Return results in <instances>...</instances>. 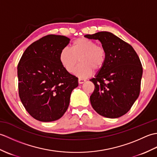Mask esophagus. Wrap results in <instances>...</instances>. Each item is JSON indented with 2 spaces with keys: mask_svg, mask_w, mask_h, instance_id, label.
Segmentation results:
<instances>
[{
  "mask_svg": "<svg viewBox=\"0 0 157 157\" xmlns=\"http://www.w3.org/2000/svg\"><path fill=\"white\" fill-rule=\"evenodd\" d=\"M85 82H86V79H82V78L78 79V82L79 84H83V83H84Z\"/></svg>",
  "mask_w": 157,
  "mask_h": 157,
  "instance_id": "esophagus-1",
  "label": "esophagus"
}]
</instances>
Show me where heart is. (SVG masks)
Wrapping results in <instances>:
<instances>
[{
	"instance_id": "obj_1",
	"label": "heart",
	"mask_w": 157,
	"mask_h": 157,
	"mask_svg": "<svg viewBox=\"0 0 157 157\" xmlns=\"http://www.w3.org/2000/svg\"><path fill=\"white\" fill-rule=\"evenodd\" d=\"M106 60L104 48L92 40L79 38L72 42L71 48H63L59 54V61L67 71L71 73L78 64H80L74 71V74L79 78H87L92 73V69H101Z\"/></svg>"
}]
</instances>
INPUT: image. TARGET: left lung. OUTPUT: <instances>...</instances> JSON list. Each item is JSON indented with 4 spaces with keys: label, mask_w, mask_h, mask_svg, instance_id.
<instances>
[{
    "label": "left lung",
    "mask_w": 157,
    "mask_h": 157,
    "mask_svg": "<svg viewBox=\"0 0 157 157\" xmlns=\"http://www.w3.org/2000/svg\"><path fill=\"white\" fill-rule=\"evenodd\" d=\"M84 37L98 40L106 52L104 65L90 79L95 86L90 98L92 106L103 117L118 118L129 111L139 96L143 72L140 60L131 45L111 32Z\"/></svg>",
    "instance_id": "8db88e82"
}]
</instances>
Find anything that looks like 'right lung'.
Wrapping results in <instances>:
<instances>
[{
    "label": "right lung",
    "instance_id": "right-lung-1",
    "mask_svg": "<svg viewBox=\"0 0 157 157\" xmlns=\"http://www.w3.org/2000/svg\"><path fill=\"white\" fill-rule=\"evenodd\" d=\"M70 39L47 35L33 42L23 52L17 66L19 95L32 117L43 122L56 121L64 115L78 78L67 71L59 54Z\"/></svg>",
    "mask_w": 157,
    "mask_h": 157
}]
</instances>
